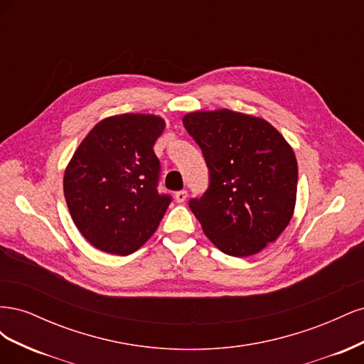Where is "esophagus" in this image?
Masks as SVG:
<instances>
[{"label":"esophagus","mask_w":364,"mask_h":364,"mask_svg":"<svg viewBox=\"0 0 364 364\" xmlns=\"http://www.w3.org/2000/svg\"><path fill=\"white\" fill-rule=\"evenodd\" d=\"M186 197H188V193H186L185 190L174 193V199H176V202H178V203H183L186 200Z\"/></svg>","instance_id":"1"}]
</instances>
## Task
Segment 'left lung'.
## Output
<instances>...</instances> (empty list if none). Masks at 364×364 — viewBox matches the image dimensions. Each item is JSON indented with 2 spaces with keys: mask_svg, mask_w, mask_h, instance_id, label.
I'll return each instance as SVG.
<instances>
[{
  "mask_svg": "<svg viewBox=\"0 0 364 364\" xmlns=\"http://www.w3.org/2000/svg\"><path fill=\"white\" fill-rule=\"evenodd\" d=\"M202 149L209 185L190 209L205 235L230 257H250L290 223L297 191L293 149L266 119L220 109L183 117Z\"/></svg>",
  "mask_w": 364,
  "mask_h": 364,
  "instance_id": "8db88e82",
  "label": "left lung"
}]
</instances>
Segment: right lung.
<instances>
[{"label":"right lung","mask_w":364,"mask_h":364,"mask_svg":"<svg viewBox=\"0 0 364 364\" xmlns=\"http://www.w3.org/2000/svg\"><path fill=\"white\" fill-rule=\"evenodd\" d=\"M161 117L105 118L77 147L63 193L77 229L98 250L126 257L155 234L171 202L158 191L161 162L153 146Z\"/></svg>","instance_id":"add662e5"}]
</instances>
